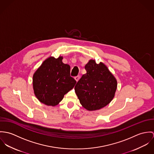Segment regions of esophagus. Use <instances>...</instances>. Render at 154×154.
Listing matches in <instances>:
<instances>
[{"mask_svg":"<svg viewBox=\"0 0 154 154\" xmlns=\"http://www.w3.org/2000/svg\"><path fill=\"white\" fill-rule=\"evenodd\" d=\"M74 79H75V80H76V82H78V81L79 80V79H80V76H79V75H77V76L75 77Z\"/></svg>","mask_w":154,"mask_h":154,"instance_id":"obj_1","label":"esophagus"}]
</instances>
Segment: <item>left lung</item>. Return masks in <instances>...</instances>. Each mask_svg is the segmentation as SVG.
I'll return each instance as SVG.
<instances>
[{"label":"left lung","mask_w":154,"mask_h":154,"mask_svg":"<svg viewBox=\"0 0 154 154\" xmlns=\"http://www.w3.org/2000/svg\"><path fill=\"white\" fill-rule=\"evenodd\" d=\"M87 73L75 86L81 104L88 110H97L107 106L113 99L117 80L102 63L90 60L85 66Z\"/></svg>","instance_id":"8db88e82"}]
</instances>
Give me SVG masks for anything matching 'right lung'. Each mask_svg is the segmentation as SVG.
Segmentation results:
<instances>
[{"label": "right lung", "instance_id": "add662e5", "mask_svg": "<svg viewBox=\"0 0 154 154\" xmlns=\"http://www.w3.org/2000/svg\"><path fill=\"white\" fill-rule=\"evenodd\" d=\"M63 57H50L33 75V88L36 98L47 106H55L75 85L70 76V66L64 64Z\"/></svg>", "mask_w": 154, "mask_h": 154}]
</instances>
